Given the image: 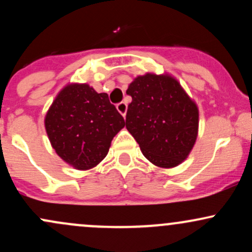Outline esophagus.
I'll return each instance as SVG.
<instances>
[{"mask_svg": "<svg viewBox=\"0 0 252 252\" xmlns=\"http://www.w3.org/2000/svg\"><path fill=\"white\" fill-rule=\"evenodd\" d=\"M116 108H117V110H118V112H120V114L122 115L123 117H126V109H128V105H126V103H124V102L118 103L117 105H116Z\"/></svg>", "mask_w": 252, "mask_h": 252, "instance_id": "1", "label": "esophagus"}]
</instances>
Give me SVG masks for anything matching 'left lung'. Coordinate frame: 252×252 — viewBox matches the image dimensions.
<instances>
[{"label":"left lung","mask_w":252,"mask_h":252,"mask_svg":"<svg viewBox=\"0 0 252 252\" xmlns=\"http://www.w3.org/2000/svg\"><path fill=\"white\" fill-rule=\"evenodd\" d=\"M126 126L141 152L162 168L178 166L189 154L198 135L199 112L178 80L147 73L129 85Z\"/></svg>","instance_id":"8db88e82"}]
</instances>
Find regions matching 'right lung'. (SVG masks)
Listing matches in <instances>:
<instances>
[{
  "mask_svg": "<svg viewBox=\"0 0 252 252\" xmlns=\"http://www.w3.org/2000/svg\"><path fill=\"white\" fill-rule=\"evenodd\" d=\"M126 126L106 94L88 84H72L58 94L45 118L57 154L77 169L97 166L108 154L114 136Z\"/></svg>",
  "mask_w": 252,
  "mask_h": 252,
  "instance_id": "obj_1",
  "label": "right lung"
}]
</instances>
